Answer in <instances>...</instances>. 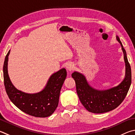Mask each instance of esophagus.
Wrapping results in <instances>:
<instances>
[{
	"mask_svg": "<svg viewBox=\"0 0 135 135\" xmlns=\"http://www.w3.org/2000/svg\"><path fill=\"white\" fill-rule=\"evenodd\" d=\"M65 67L68 71H71L73 70V68H74V64L71 62H69L66 64Z\"/></svg>",
	"mask_w": 135,
	"mask_h": 135,
	"instance_id": "esophagus-1",
	"label": "esophagus"
}]
</instances>
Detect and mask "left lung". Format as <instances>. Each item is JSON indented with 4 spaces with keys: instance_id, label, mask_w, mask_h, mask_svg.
<instances>
[{
    "instance_id": "1",
    "label": "left lung",
    "mask_w": 135,
    "mask_h": 135,
    "mask_svg": "<svg viewBox=\"0 0 135 135\" xmlns=\"http://www.w3.org/2000/svg\"><path fill=\"white\" fill-rule=\"evenodd\" d=\"M116 40L122 46L126 67L125 77L118 85L107 90H97L90 85L81 73L74 71L71 75L75 80L76 90L81 103L88 111L93 113H103L116 109L123 101L131 86V68L126 52L118 36H116Z\"/></svg>"
}]
</instances>
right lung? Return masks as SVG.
Segmentation results:
<instances>
[{
    "label": "right lung",
    "instance_id": "right-lung-1",
    "mask_svg": "<svg viewBox=\"0 0 135 135\" xmlns=\"http://www.w3.org/2000/svg\"><path fill=\"white\" fill-rule=\"evenodd\" d=\"M10 51L4 59L3 68L4 87L9 99L18 109L31 116L36 117L51 116L58 107L67 71L63 68L51 75L42 91L36 93L23 92L14 86L9 77L8 64Z\"/></svg>",
    "mask_w": 135,
    "mask_h": 135
}]
</instances>
